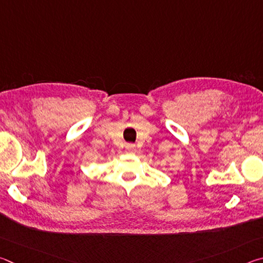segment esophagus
<instances>
[{
  "mask_svg": "<svg viewBox=\"0 0 263 263\" xmlns=\"http://www.w3.org/2000/svg\"><path fill=\"white\" fill-rule=\"evenodd\" d=\"M126 151H127V152H135L136 145L135 144H127L126 145Z\"/></svg>",
  "mask_w": 263,
  "mask_h": 263,
  "instance_id": "1",
  "label": "esophagus"
}]
</instances>
